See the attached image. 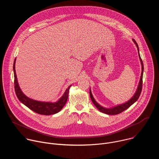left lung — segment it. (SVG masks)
<instances>
[{"label": "left lung", "mask_w": 159, "mask_h": 159, "mask_svg": "<svg viewBox=\"0 0 159 159\" xmlns=\"http://www.w3.org/2000/svg\"><path fill=\"white\" fill-rule=\"evenodd\" d=\"M133 42L134 43V44H136V46L137 47L138 49V52H139V58L141 62V65H142V74H141V77H140V82L139 84V86L137 87V91H136L135 94L133 95V96L126 102L123 103L122 104H120L116 106H114L111 108H106L102 107V106H101L99 104H98L96 100L94 99L92 93H91V90L90 89V92H89V94H90V99H91L92 102H93V104L95 105V106L98 109L99 111H100L101 112L105 113L106 115H118L120 114V113L122 112L123 111H124L125 110L127 109L129 106H131L133 104H134L136 101L138 100V99L139 98L142 90V83H143V61L142 60V58L140 57V53H139V48L138 46V44L137 43V42L135 41L134 39H133Z\"/></svg>", "instance_id": "obj_1"}]
</instances>
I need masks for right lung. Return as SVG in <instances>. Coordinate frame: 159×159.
<instances>
[{
    "mask_svg": "<svg viewBox=\"0 0 159 159\" xmlns=\"http://www.w3.org/2000/svg\"><path fill=\"white\" fill-rule=\"evenodd\" d=\"M16 60H14V65H13V70H14V89L16 94L18 98V99L22 103L24 104L26 106L30 108L33 111L38 113L39 115H54L56 113L58 112L63 107L65 104L66 102L68 96H69V93L70 87L72 86L70 85L69 86L65 92L64 93L63 95L58 99V101L55 102H42L35 101L34 99H30L27 97L24 93L22 92L21 89L19 85L17 75L15 70V63Z\"/></svg>",
    "mask_w": 159,
    "mask_h": 159,
    "instance_id": "1",
    "label": "right lung"
}]
</instances>
